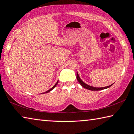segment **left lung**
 Returning <instances> with one entry per match:
<instances>
[{
  "mask_svg": "<svg viewBox=\"0 0 134 134\" xmlns=\"http://www.w3.org/2000/svg\"><path fill=\"white\" fill-rule=\"evenodd\" d=\"M76 78H77V80L79 82V83H80V85H81V86L82 87H83L85 89H87L88 90H93V91H96V90H103V89H107V88L110 87L112 85H111L110 86H106V87H93V86H89V85H88L87 84H86L85 83L82 81L81 80V79L80 78V77L79 76V75L78 72H76Z\"/></svg>",
  "mask_w": 134,
  "mask_h": 134,
  "instance_id": "obj_1",
  "label": "left lung"
}]
</instances>
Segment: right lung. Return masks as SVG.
<instances>
[{
	"label": "right lung",
	"instance_id": "add662e5",
	"mask_svg": "<svg viewBox=\"0 0 134 134\" xmlns=\"http://www.w3.org/2000/svg\"><path fill=\"white\" fill-rule=\"evenodd\" d=\"M58 82H56V83L55 85H54V86L52 87V88H51V89H49V90H48V91H47V92H45V93H48V92H51V90H53V89H54V88H55V87H56V85H57V84H58Z\"/></svg>",
	"mask_w": 134,
	"mask_h": 134
}]
</instances>
